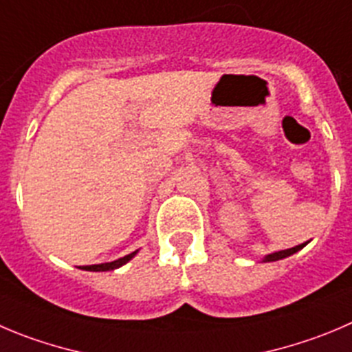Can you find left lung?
Listing matches in <instances>:
<instances>
[{
  "instance_id": "1",
  "label": "left lung",
  "mask_w": 352,
  "mask_h": 352,
  "mask_svg": "<svg viewBox=\"0 0 352 352\" xmlns=\"http://www.w3.org/2000/svg\"><path fill=\"white\" fill-rule=\"evenodd\" d=\"M305 245H307V243H302V245H297V246H294V248H288V250L276 252V254H271V255H267V257H265L264 261H265V262H274V261H280V258L290 257V255H294L295 252L302 250V248H304Z\"/></svg>"
}]
</instances>
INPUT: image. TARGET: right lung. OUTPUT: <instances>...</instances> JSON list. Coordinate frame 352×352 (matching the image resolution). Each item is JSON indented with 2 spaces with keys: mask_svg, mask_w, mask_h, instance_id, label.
Segmentation results:
<instances>
[{
  "mask_svg": "<svg viewBox=\"0 0 352 352\" xmlns=\"http://www.w3.org/2000/svg\"><path fill=\"white\" fill-rule=\"evenodd\" d=\"M137 252H131V254H128V255H124V257H121V258H118V261H114V262H106V264H94V265H85V271H113V269H118V267H121V265L123 264H126L128 261H130L131 257H133V255H135Z\"/></svg>",
  "mask_w": 352,
  "mask_h": 352,
  "instance_id": "add662e5",
  "label": "right lung"
}]
</instances>
